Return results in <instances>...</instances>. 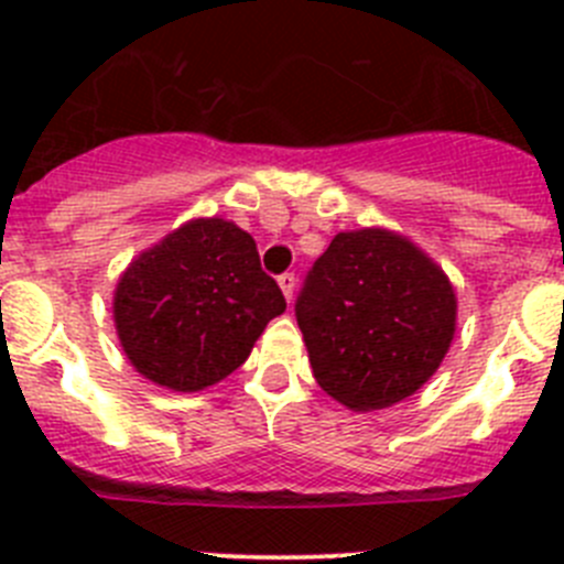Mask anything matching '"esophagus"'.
<instances>
[{
    "label": "esophagus",
    "instance_id": "esophagus-1",
    "mask_svg": "<svg viewBox=\"0 0 564 564\" xmlns=\"http://www.w3.org/2000/svg\"><path fill=\"white\" fill-rule=\"evenodd\" d=\"M278 286H281L283 297H286V301L292 303V297H294V286H297V281H294L292 272H283V275L278 278Z\"/></svg>",
    "mask_w": 564,
    "mask_h": 564
}]
</instances>
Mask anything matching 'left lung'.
Instances as JSON below:
<instances>
[{"label": "left lung", "instance_id": "1", "mask_svg": "<svg viewBox=\"0 0 564 564\" xmlns=\"http://www.w3.org/2000/svg\"><path fill=\"white\" fill-rule=\"evenodd\" d=\"M294 314L319 388L348 410L370 413L413 395L438 370L458 301L427 252L365 227L332 238Z\"/></svg>", "mask_w": 564, "mask_h": 564}]
</instances>
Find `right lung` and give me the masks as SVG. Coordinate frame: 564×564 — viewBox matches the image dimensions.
Masks as SVG:
<instances>
[{"label": "right lung", "instance_id": "right-lung-1", "mask_svg": "<svg viewBox=\"0 0 564 564\" xmlns=\"http://www.w3.org/2000/svg\"><path fill=\"white\" fill-rule=\"evenodd\" d=\"M286 301L250 232L194 219L140 252L115 289L126 357L162 388L194 393L230 377Z\"/></svg>", "mask_w": 564, "mask_h": 564}]
</instances>
